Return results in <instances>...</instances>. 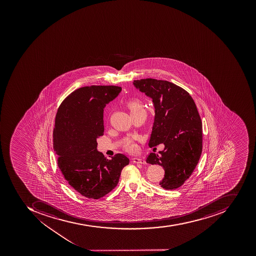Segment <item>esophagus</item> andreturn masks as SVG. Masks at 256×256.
Listing matches in <instances>:
<instances>
[{"label": "esophagus", "mask_w": 256, "mask_h": 256, "mask_svg": "<svg viewBox=\"0 0 256 256\" xmlns=\"http://www.w3.org/2000/svg\"><path fill=\"white\" fill-rule=\"evenodd\" d=\"M132 162L134 164H145V160L142 158H133Z\"/></svg>", "instance_id": "esophagus-1"}]
</instances>
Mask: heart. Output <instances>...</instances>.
I'll list each match as a JSON object with an SVG mask.
<instances>
[{"label":"heart","mask_w":256,"mask_h":256,"mask_svg":"<svg viewBox=\"0 0 256 256\" xmlns=\"http://www.w3.org/2000/svg\"><path fill=\"white\" fill-rule=\"evenodd\" d=\"M127 106L129 110H130V114L145 110L144 109V104H142V102L140 98H133V100H128L127 102ZM128 149L130 151H134L136 150V145L134 144H130Z\"/></svg>","instance_id":"b5f03b06"}]
</instances>
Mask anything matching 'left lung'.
<instances>
[{
  "instance_id": "left-lung-1",
  "label": "left lung",
  "mask_w": 256,
  "mask_h": 256,
  "mask_svg": "<svg viewBox=\"0 0 256 256\" xmlns=\"http://www.w3.org/2000/svg\"><path fill=\"white\" fill-rule=\"evenodd\" d=\"M134 86L154 105L148 145L164 144V150L159 155L150 152L146 162L164 168L162 188L176 190L190 177L202 155V124L196 104L185 89L167 80L146 78L134 80Z\"/></svg>"
}]
</instances>
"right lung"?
<instances>
[{
  "label": "right lung",
  "mask_w": 256,
  "mask_h": 256,
  "mask_svg": "<svg viewBox=\"0 0 256 256\" xmlns=\"http://www.w3.org/2000/svg\"><path fill=\"white\" fill-rule=\"evenodd\" d=\"M122 88L92 86L71 92L60 104L54 119L53 148L64 178L74 190L89 199H100L118 185L126 155L110 160L97 151V138L104 136V109Z\"/></svg>",
  "instance_id": "obj_1"
}]
</instances>
